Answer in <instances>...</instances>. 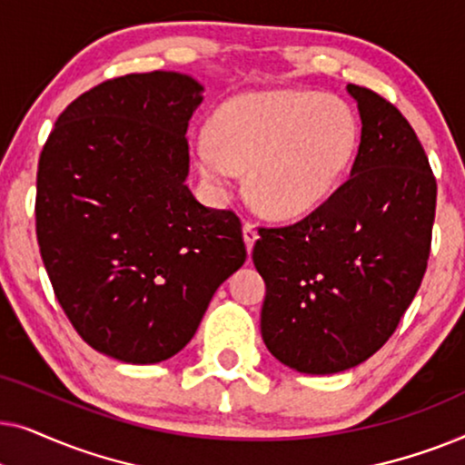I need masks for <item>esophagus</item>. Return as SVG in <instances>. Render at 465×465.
Wrapping results in <instances>:
<instances>
[{
    "label": "esophagus",
    "instance_id": "34e87169",
    "mask_svg": "<svg viewBox=\"0 0 465 465\" xmlns=\"http://www.w3.org/2000/svg\"><path fill=\"white\" fill-rule=\"evenodd\" d=\"M243 239H245L247 252L252 253L253 243H256V239H258V231H256V226L252 224V222H245V226H243Z\"/></svg>",
    "mask_w": 465,
    "mask_h": 465
}]
</instances>
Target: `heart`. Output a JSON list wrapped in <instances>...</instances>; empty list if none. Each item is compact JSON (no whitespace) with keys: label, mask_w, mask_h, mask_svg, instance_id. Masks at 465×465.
Wrapping results in <instances>:
<instances>
[{"label":"heart","mask_w":465,"mask_h":465,"mask_svg":"<svg viewBox=\"0 0 465 465\" xmlns=\"http://www.w3.org/2000/svg\"><path fill=\"white\" fill-rule=\"evenodd\" d=\"M358 143V118L342 99L272 91L222 104L194 158L215 190H226L247 169V194L258 212L288 220L313 212L334 193Z\"/></svg>","instance_id":"heart-1"}]
</instances>
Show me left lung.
Returning <instances> with one entry per match:
<instances>
[{
  "label": "left lung",
  "instance_id": "left-lung-1",
  "mask_svg": "<svg viewBox=\"0 0 465 465\" xmlns=\"http://www.w3.org/2000/svg\"><path fill=\"white\" fill-rule=\"evenodd\" d=\"M361 137L351 177L307 218L260 228L253 264L266 283L264 345L304 374H334L396 332L428 269L436 177L396 105L347 84Z\"/></svg>",
  "mask_w": 465,
  "mask_h": 465
}]
</instances>
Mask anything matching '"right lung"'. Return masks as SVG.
<instances>
[{"label": "right lung", "instance_id": "1", "mask_svg": "<svg viewBox=\"0 0 465 465\" xmlns=\"http://www.w3.org/2000/svg\"><path fill=\"white\" fill-rule=\"evenodd\" d=\"M201 93L177 72L105 80L65 107L40 154L35 232L56 301L126 364L182 351L247 258L234 212L186 186Z\"/></svg>", "mask_w": 465, "mask_h": 465}]
</instances>
